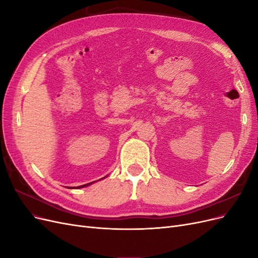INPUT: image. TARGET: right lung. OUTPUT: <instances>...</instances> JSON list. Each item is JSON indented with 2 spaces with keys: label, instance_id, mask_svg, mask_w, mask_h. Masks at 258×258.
<instances>
[{
  "label": "right lung",
  "instance_id": "obj_1",
  "mask_svg": "<svg viewBox=\"0 0 258 258\" xmlns=\"http://www.w3.org/2000/svg\"><path fill=\"white\" fill-rule=\"evenodd\" d=\"M91 183H88V184H85V185H82V186H79V187H85V186H88V185H90Z\"/></svg>",
  "mask_w": 258,
  "mask_h": 258
}]
</instances>
